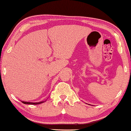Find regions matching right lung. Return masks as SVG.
<instances>
[{
    "mask_svg": "<svg viewBox=\"0 0 131 131\" xmlns=\"http://www.w3.org/2000/svg\"><path fill=\"white\" fill-rule=\"evenodd\" d=\"M22 102L25 104H32V105H37V104H41L43 101L42 102H25V101H22Z\"/></svg>",
    "mask_w": 131,
    "mask_h": 131,
    "instance_id": "right-lung-1",
    "label": "right lung"
}]
</instances>
